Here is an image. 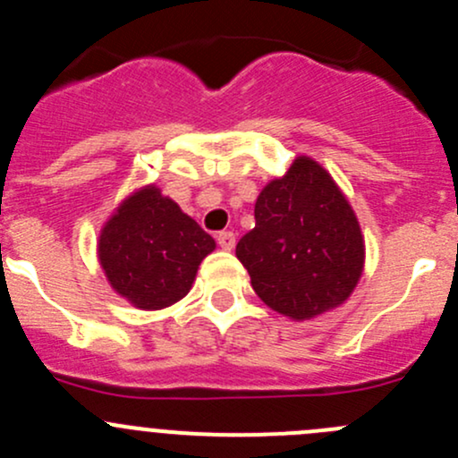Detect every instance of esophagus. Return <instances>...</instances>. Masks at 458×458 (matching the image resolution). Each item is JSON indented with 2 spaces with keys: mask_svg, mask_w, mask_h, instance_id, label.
Here are the masks:
<instances>
[{
  "mask_svg": "<svg viewBox=\"0 0 458 458\" xmlns=\"http://www.w3.org/2000/svg\"><path fill=\"white\" fill-rule=\"evenodd\" d=\"M216 242H219V246L224 248V250H233V248H234V233H230V230H224V233L216 234Z\"/></svg>",
  "mask_w": 458,
  "mask_h": 458,
  "instance_id": "34e87169",
  "label": "esophagus"
}]
</instances>
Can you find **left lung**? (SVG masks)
Returning a JSON list of instances; mask_svg holds the SVG:
<instances>
[{"label":"left lung","instance_id":"1","mask_svg":"<svg viewBox=\"0 0 458 458\" xmlns=\"http://www.w3.org/2000/svg\"><path fill=\"white\" fill-rule=\"evenodd\" d=\"M252 290L279 315L306 321L339 308L366 261L361 225L341 188L310 157L293 161L255 203V228L237 243Z\"/></svg>","mask_w":458,"mask_h":458}]
</instances>
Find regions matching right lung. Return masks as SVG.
<instances>
[{
  "label": "right lung",
  "instance_id": "obj_1",
  "mask_svg": "<svg viewBox=\"0 0 458 458\" xmlns=\"http://www.w3.org/2000/svg\"><path fill=\"white\" fill-rule=\"evenodd\" d=\"M215 246L170 197L143 186L104 224L97 257L119 297L140 310H161L191 293L199 263Z\"/></svg>",
  "mask_w": 458,
  "mask_h": 458
}]
</instances>
